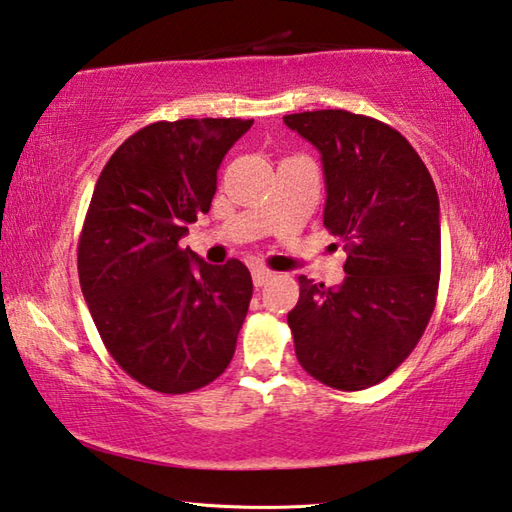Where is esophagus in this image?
<instances>
[{
    "instance_id": "obj_1",
    "label": "esophagus",
    "mask_w": 512,
    "mask_h": 512,
    "mask_svg": "<svg viewBox=\"0 0 512 512\" xmlns=\"http://www.w3.org/2000/svg\"><path fill=\"white\" fill-rule=\"evenodd\" d=\"M274 276V272L272 270H267V267H263V265H254L251 267V279H254V285L256 288H263V285L270 281Z\"/></svg>"
}]
</instances>
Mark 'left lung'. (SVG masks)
Wrapping results in <instances>:
<instances>
[{
    "label": "left lung",
    "instance_id": "left-lung-1",
    "mask_svg": "<svg viewBox=\"0 0 512 512\" xmlns=\"http://www.w3.org/2000/svg\"><path fill=\"white\" fill-rule=\"evenodd\" d=\"M321 152L324 227L348 251L342 285L299 276L288 324L299 364L339 391L382 382L407 360L432 317L441 279L434 179L391 125L346 110L283 116Z\"/></svg>",
    "mask_w": 512,
    "mask_h": 512
}]
</instances>
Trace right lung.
Wrapping results in <instances>:
<instances>
[{
	"label": "right lung",
	"mask_w": 512,
	"mask_h": 512,
	"mask_svg": "<svg viewBox=\"0 0 512 512\" xmlns=\"http://www.w3.org/2000/svg\"><path fill=\"white\" fill-rule=\"evenodd\" d=\"M254 119L150 123L98 177L78 240L80 290L114 362L152 391L188 393L227 369L251 301L238 258L179 245L209 213L224 155Z\"/></svg>",
	"instance_id": "1"
}]
</instances>
